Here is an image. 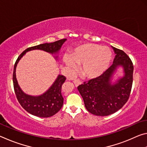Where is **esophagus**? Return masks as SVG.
<instances>
[{
  "mask_svg": "<svg viewBox=\"0 0 147 147\" xmlns=\"http://www.w3.org/2000/svg\"><path fill=\"white\" fill-rule=\"evenodd\" d=\"M73 82H74V85H75L76 87H78V86L81 85V84H82V82L79 80H74Z\"/></svg>",
  "mask_w": 147,
  "mask_h": 147,
  "instance_id": "1",
  "label": "esophagus"
}]
</instances>
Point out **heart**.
Returning <instances> with one entry per match:
<instances>
[{"instance_id":"b5f03b06","label":"heart","mask_w":147,"mask_h":147,"mask_svg":"<svg viewBox=\"0 0 147 147\" xmlns=\"http://www.w3.org/2000/svg\"><path fill=\"white\" fill-rule=\"evenodd\" d=\"M113 59V53L107 47L94 43H85L76 47L70 54L65 56L63 61L71 71L82 65L83 76L88 78L100 76L109 69Z\"/></svg>"}]
</instances>
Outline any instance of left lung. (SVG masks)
I'll use <instances>...</instances> for the list:
<instances>
[{
    "instance_id": "left-lung-1",
    "label": "left lung",
    "mask_w": 147,
    "mask_h": 147,
    "mask_svg": "<svg viewBox=\"0 0 147 147\" xmlns=\"http://www.w3.org/2000/svg\"><path fill=\"white\" fill-rule=\"evenodd\" d=\"M111 47L116 54L112 65L102 76L78 87L87 110L94 115L114 113L125 104L130 96L133 63L124 52ZM118 70H121V77L116 76Z\"/></svg>"
}]
</instances>
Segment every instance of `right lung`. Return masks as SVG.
<instances>
[{
    "instance_id": "right-lung-1",
    "label": "right lung",
    "mask_w": 147,
    "mask_h": 147,
    "mask_svg": "<svg viewBox=\"0 0 147 147\" xmlns=\"http://www.w3.org/2000/svg\"><path fill=\"white\" fill-rule=\"evenodd\" d=\"M66 41L67 39H63L53 43L40 44L30 47L20 54L15 63L13 73L15 93L21 106L32 115L42 118L50 117L60 110L63 104V98L61 95V86L66 78L63 75L59 74L52 86L45 93L40 95H30L24 93L19 85L16 73L17 64L26 53L34 50H41L47 52L54 55L56 60H58V55L61 46Z\"/></svg>"
}]
</instances>
